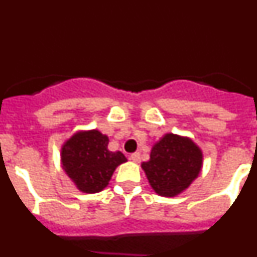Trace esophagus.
<instances>
[{"label": "esophagus", "instance_id": "obj_1", "mask_svg": "<svg viewBox=\"0 0 257 257\" xmlns=\"http://www.w3.org/2000/svg\"><path fill=\"white\" fill-rule=\"evenodd\" d=\"M130 160L133 161V162H139V161H140V153H138V152L133 153L130 156Z\"/></svg>", "mask_w": 257, "mask_h": 257}]
</instances>
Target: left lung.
<instances>
[{
	"instance_id": "8db88e82",
	"label": "left lung",
	"mask_w": 257,
	"mask_h": 257,
	"mask_svg": "<svg viewBox=\"0 0 257 257\" xmlns=\"http://www.w3.org/2000/svg\"><path fill=\"white\" fill-rule=\"evenodd\" d=\"M142 167L156 193L175 197L198 176L202 152L190 139L167 134L152 148L151 160Z\"/></svg>"
}]
</instances>
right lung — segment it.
<instances>
[{
  "label": "right lung",
  "instance_id": "obj_1",
  "mask_svg": "<svg viewBox=\"0 0 257 257\" xmlns=\"http://www.w3.org/2000/svg\"><path fill=\"white\" fill-rule=\"evenodd\" d=\"M108 136L92 130L77 133L63 145V167L79 190H103L115 167L127 161L121 152L108 151Z\"/></svg>",
  "mask_w": 257,
  "mask_h": 257
}]
</instances>
